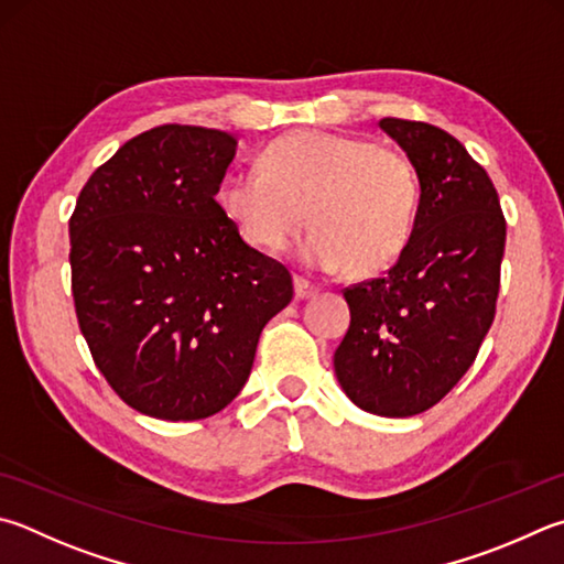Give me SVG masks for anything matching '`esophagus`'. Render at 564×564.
I'll use <instances>...</instances> for the list:
<instances>
[{"instance_id": "1", "label": "esophagus", "mask_w": 564, "mask_h": 564, "mask_svg": "<svg viewBox=\"0 0 564 564\" xmlns=\"http://www.w3.org/2000/svg\"><path fill=\"white\" fill-rule=\"evenodd\" d=\"M293 285H295V299H299V301H308V299H313V295H317L315 285L311 281L301 279V275H295Z\"/></svg>"}]
</instances>
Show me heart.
I'll return each mask as SVG.
<instances>
[{
  "mask_svg": "<svg viewBox=\"0 0 564 564\" xmlns=\"http://www.w3.org/2000/svg\"><path fill=\"white\" fill-rule=\"evenodd\" d=\"M422 184L402 150L370 138L293 130L263 148L259 172L224 177L219 207L251 247L283 251L305 227L301 259L315 271L372 275L412 237Z\"/></svg>",
  "mask_w": 564,
  "mask_h": 564,
  "instance_id": "obj_1",
  "label": "heart"
}]
</instances>
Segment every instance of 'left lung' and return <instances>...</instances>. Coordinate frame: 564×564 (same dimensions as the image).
<instances>
[{
    "mask_svg": "<svg viewBox=\"0 0 564 564\" xmlns=\"http://www.w3.org/2000/svg\"><path fill=\"white\" fill-rule=\"evenodd\" d=\"M414 162L422 199L384 279L345 289L350 327L335 350L345 394L377 416H414L452 392L496 317L506 217L488 172L446 130L382 118Z\"/></svg>",
    "mask_w": 564,
    "mask_h": 564,
    "instance_id": "8db88e82",
    "label": "left lung"
}]
</instances>
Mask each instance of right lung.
Here are the masks:
<instances>
[{
  "instance_id": "1",
  "label": "right lung",
  "mask_w": 564,
  "mask_h": 564,
  "mask_svg": "<svg viewBox=\"0 0 564 564\" xmlns=\"http://www.w3.org/2000/svg\"><path fill=\"white\" fill-rule=\"evenodd\" d=\"M229 132L158 126L88 177L70 214V291L94 362L122 402L165 422L221 412L247 384L289 269L217 202Z\"/></svg>"
}]
</instances>
